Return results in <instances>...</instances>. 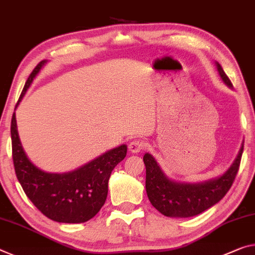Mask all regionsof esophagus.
<instances>
[{
  "instance_id": "esophagus-1",
  "label": "esophagus",
  "mask_w": 255,
  "mask_h": 255,
  "mask_svg": "<svg viewBox=\"0 0 255 255\" xmlns=\"http://www.w3.org/2000/svg\"><path fill=\"white\" fill-rule=\"evenodd\" d=\"M144 149V142L142 140H133L131 141L130 143H128V150H130L131 152L133 153H137L140 152L141 150Z\"/></svg>"
}]
</instances>
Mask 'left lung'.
<instances>
[{
	"label": "left lung",
	"instance_id": "left-lung-1",
	"mask_svg": "<svg viewBox=\"0 0 255 255\" xmlns=\"http://www.w3.org/2000/svg\"><path fill=\"white\" fill-rule=\"evenodd\" d=\"M217 70L224 82L232 87L231 80L219 63H217ZM243 147L242 144L235 161L223 176L199 184H183L169 181L161 172L155 158L150 153H145L143 156L145 190L149 201L160 214L167 217L185 218L197 216L209 209L218 203L232 187L240 168Z\"/></svg>",
	"mask_w": 255,
	"mask_h": 255
}]
</instances>
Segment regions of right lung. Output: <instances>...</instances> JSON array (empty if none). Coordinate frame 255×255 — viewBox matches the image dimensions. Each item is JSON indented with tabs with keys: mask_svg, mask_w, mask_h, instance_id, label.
Here are the masks:
<instances>
[{
	"mask_svg": "<svg viewBox=\"0 0 255 255\" xmlns=\"http://www.w3.org/2000/svg\"><path fill=\"white\" fill-rule=\"evenodd\" d=\"M45 63L46 61L39 62L32 70L16 106ZM11 140L15 175L24 193L41 214L57 223H85L98 214L106 201L112 170L128 151L127 145L122 144L73 172L51 174L37 168L27 158L20 143L14 113Z\"/></svg>",
	"mask_w": 255,
	"mask_h": 255,
	"instance_id": "right-lung-1",
	"label": "right lung"
}]
</instances>
